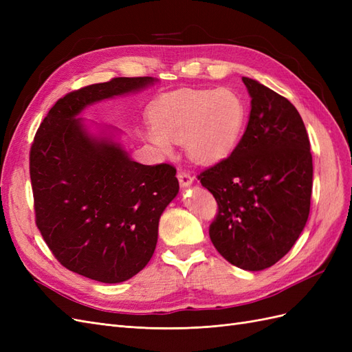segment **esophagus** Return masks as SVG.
<instances>
[{
    "instance_id": "1",
    "label": "esophagus",
    "mask_w": 352,
    "mask_h": 352,
    "mask_svg": "<svg viewBox=\"0 0 352 352\" xmlns=\"http://www.w3.org/2000/svg\"><path fill=\"white\" fill-rule=\"evenodd\" d=\"M177 179H179L180 186H184V188L189 186L190 184L194 182V177L190 176L188 172H184V170H180V172H177Z\"/></svg>"
}]
</instances>
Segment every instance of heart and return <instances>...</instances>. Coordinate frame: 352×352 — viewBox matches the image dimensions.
<instances>
[{
	"label": "heart",
	"instance_id": "heart-1",
	"mask_svg": "<svg viewBox=\"0 0 352 352\" xmlns=\"http://www.w3.org/2000/svg\"><path fill=\"white\" fill-rule=\"evenodd\" d=\"M243 100L229 88L180 89L155 100L145 136L168 155L172 141L184 142L190 160L219 163L235 150L243 131Z\"/></svg>",
	"mask_w": 352,
	"mask_h": 352
}]
</instances>
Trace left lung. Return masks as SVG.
<instances>
[{"mask_svg":"<svg viewBox=\"0 0 352 352\" xmlns=\"http://www.w3.org/2000/svg\"><path fill=\"white\" fill-rule=\"evenodd\" d=\"M251 113L233 153L198 175L217 201L208 233L239 269L278 263L300 238L310 214L313 157L300 113L278 92L242 78Z\"/></svg>","mask_w":352,"mask_h":352,"instance_id":"obj_1","label":"left lung"}]
</instances>
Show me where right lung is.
Wrapping results in <instances>:
<instances>
[{
	"label": "right lung",
	"mask_w": 352,
	"mask_h": 352,
	"mask_svg": "<svg viewBox=\"0 0 352 352\" xmlns=\"http://www.w3.org/2000/svg\"><path fill=\"white\" fill-rule=\"evenodd\" d=\"M153 78H113L60 98L38 127L29 172L35 221L70 272L119 283L153 257L158 220L177 192L176 168L144 166L110 141L95 140L78 114L87 105L138 91Z\"/></svg>",
	"instance_id": "1"
}]
</instances>
